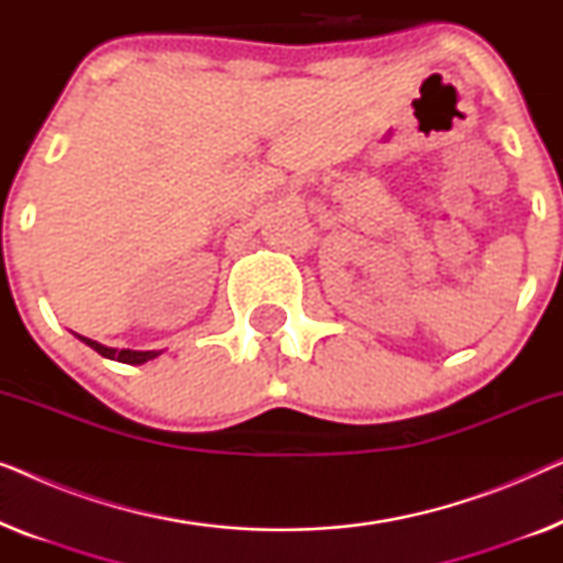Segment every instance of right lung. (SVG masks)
<instances>
[{
	"instance_id": "add662e5",
	"label": "right lung",
	"mask_w": 563,
	"mask_h": 563,
	"mask_svg": "<svg viewBox=\"0 0 563 563\" xmlns=\"http://www.w3.org/2000/svg\"><path fill=\"white\" fill-rule=\"evenodd\" d=\"M79 338L89 345V349H95L99 356L112 358V361H122V364H145V361L158 356V351H130V349L118 351V349H107V345L97 343V341H89V338H84V335H79Z\"/></svg>"
}]
</instances>
